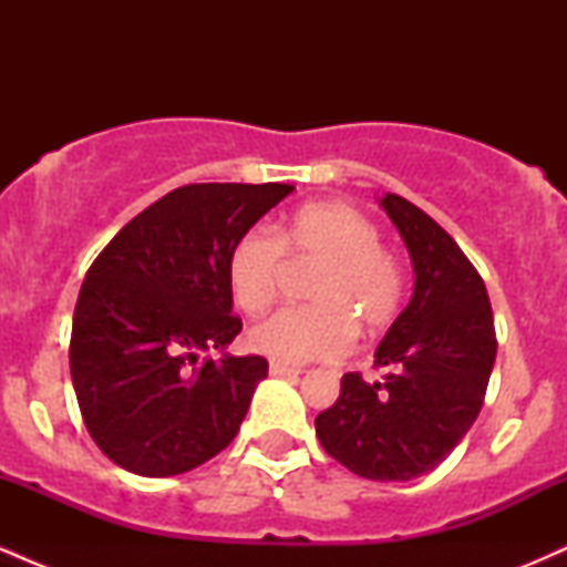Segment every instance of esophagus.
<instances>
[{"instance_id": "obj_1", "label": "esophagus", "mask_w": 567, "mask_h": 567, "mask_svg": "<svg viewBox=\"0 0 567 567\" xmlns=\"http://www.w3.org/2000/svg\"><path fill=\"white\" fill-rule=\"evenodd\" d=\"M269 373L277 375V379H296V375L301 373V370L282 365V362H269Z\"/></svg>"}]
</instances>
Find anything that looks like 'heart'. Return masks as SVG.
<instances>
[{
	"mask_svg": "<svg viewBox=\"0 0 567 567\" xmlns=\"http://www.w3.org/2000/svg\"><path fill=\"white\" fill-rule=\"evenodd\" d=\"M282 256L290 264L320 266L309 285L311 309L277 311L247 333V343L282 365L330 362L354 343V324L381 333L396 320L405 298L400 264L381 247L373 220L347 202H315L275 229L245 231L231 245L226 282L247 315H264L277 301Z\"/></svg>",
	"mask_w": 567,
	"mask_h": 567,
	"instance_id": "heart-1",
	"label": "heart"
}]
</instances>
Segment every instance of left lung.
Masks as SVG:
<instances>
[{"mask_svg":"<svg viewBox=\"0 0 567 567\" xmlns=\"http://www.w3.org/2000/svg\"><path fill=\"white\" fill-rule=\"evenodd\" d=\"M379 205L410 252L413 296L375 349L383 381L347 373L315 426L349 472L405 483L442 464L472 429L496 362V328L483 277L451 234L396 194Z\"/></svg>","mask_w":567,"mask_h":567,"instance_id":"left-lung-1","label":"left lung"}]
</instances>
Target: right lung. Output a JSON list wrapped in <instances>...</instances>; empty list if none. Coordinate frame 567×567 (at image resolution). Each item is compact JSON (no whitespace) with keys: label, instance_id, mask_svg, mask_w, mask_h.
Masks as SVG:
<instances>
[{"label":"right lung","instance_id":"add662e5","mask_svg":"<svg viewBox=\"0 0 567 567\" xmlns=\"http://www.w3.org/2000/svg\"><path fill=\"white\" fill-rule=\"evenodd\" d=\"M296 186L192 184L148 205L84 277L71 324V381L90 437L122 470L173 477L237 437L269 362H199L243 330L226 261Z\"/></svg>","mask_w":567,"mask_h":567}]
</instances>
